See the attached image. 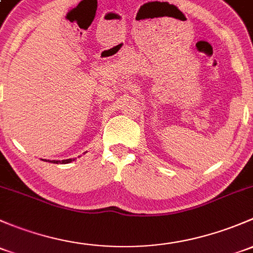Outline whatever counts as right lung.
I'll return each mask as SVG.
<instances>
[{
  "mask_svg": "<svg viewBox=\"0 0 253 253\" xmlns=\"http://www.w3.org/2000/svg\"><path fill=\"white\" fill-rule=\"evenodd\" d=\"M43 160V159H42ZM43 161H47V162H53V164H70L71 161H75V159H66V160H43Z\"/></svg>",
  "mask_w": 253,
  "mask_h": 253,
  "instance_id": "right-lung-1",
  "label": "right lung"
}]
</instances>
